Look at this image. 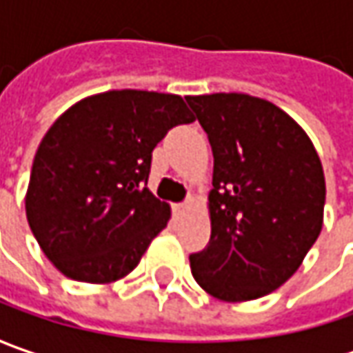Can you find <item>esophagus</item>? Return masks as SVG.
I'll use <instances>...</instances> for the list:
<instances>
[{
  "mask_svg": "<svg viewBox=\"0 0 353 353\" xmlns=\"http://www.w3.org/2000/svg\"><path fill=\"white\" fill-rule=\"evenodd\" d=\"M192 204H194V198L188 196L184 202H181V204H176V214L181 216V214H184L186 210H190L192 208Z\"/></svg>",
  "mask_w": 353,
  "mask_h": 353,
  "instance_id": "1",
  "label": "esophagus"
}]
</instances>
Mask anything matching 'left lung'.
Listing matches in <instances>:
<instances>
[{
  "label": "left lung",
  "mask_w": 353,
  "mask_h": 353,
  "mask_svg": "<svg viewBox=\"0 0 353 353\" xmlns=\"http://www.w3.org/2000/svg\"><path fill=\"white\" fill-rule=\"evenodd\" d=\"M186 102L214 155L210 243L190 255L192 277L225 303L265 296L294 275L320 236L326 184L319 153L267 100L234 92Z\"/></svg>",
  "instance_id": "8db88e82"
}]
</instances>
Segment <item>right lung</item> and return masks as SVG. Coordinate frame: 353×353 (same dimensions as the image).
I'll return each mask as SVG.
<instances>
[{
    "label": "right lung",
    "mask_w": 353,
    "mask_h": 353,
    "mask_svg": "<svg viewBox=\"0 0 353 353\" xmlns=\"http://www.w3.org/2000/svg\"><path fill=\"white\" fill-rule=\"evenodd\" d=\"M181 96L112 90L68 108L37 149L27 222L48 261L82 283H114L167 228L170 206L147 188L167 131L192 123Z\"/></svg>",
    "instance_id": "right-lung-1"
}]
</instances>
